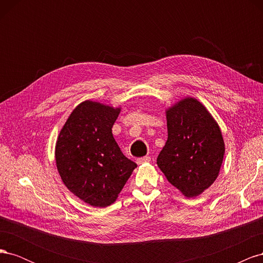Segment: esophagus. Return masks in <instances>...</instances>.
Listing matches in <instances>:
<instances>
[{"label":"esophagus","instance_id":"esophagus-1","mask_svg":"<svg viewBox=\"0 0 263 263\" xmlns=\"http://www.w3.org/2000/svg\"><path fill=\"white\" fill-rule=\"evenodd\" d=\"M151 158L150 157H141V158H138L137 159V163L138 164H141V163H145V162H150Z\"/></svg>","mask_w":263,"mask_h":263}]
</instances>
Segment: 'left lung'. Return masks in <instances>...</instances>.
I'll return each instance as SVG.
<instances>
[{
  "label": "left lung",
  "instance_id": "left-lung-1",
  "mask_svg": "<svg viewBox=\"0 0 263 263\" xmlns=\"http://www.w3.org/2000/svg\"><path fill=\"white\" fill-rule=\"evenodd\" d=\"M168 140L157 158L166 180L195 197L218 177L225 144L217 123L202 103L186 98L166 110Z\"/></svg>",
  "mask_w": 263,
  "mask_h": 263
}]
</instances>
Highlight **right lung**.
<instances>
[{"instance_id":"right-lung-1","label":"right lung","mask_w":263,"mask_h":263,"mask_svg":"<svg viewBox=\"0 0 263 263\" xmlns=\"http://www.w3.org/2000/svg\"><path fill=\"white\" fill-rule=\"evenodd\" d=\"M121 112L84 101L70 114L55 144V163L65 185L94 208L116 201L137 164L126 158L112 127Z\"/></svg>"}]
</instances>
